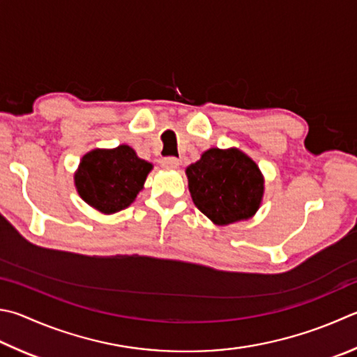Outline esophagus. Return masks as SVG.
<instances>
[{"instance_id": "1", "label": "esophagus", "mask_w": 357, "mask_h": 357, "mask_svg": "<svg viewBox=\"0 0 357 357\" xmlns=\"http://www.w3.org/2000/svg\"><path fill=\"white\" fill-rule=\"evenodd\" d=\"M160 165L167 168V170H176L179 167V160L176 158H164L160 160Z\"/></svg>"}]
</instances>
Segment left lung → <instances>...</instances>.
Returning <instances> with one entry per match:
<instances>
[{"instance_id":"8db88e82","label":"left lung","mask_w":357,"mask_h":357,"mask_svg":"<svg viewBox=\"0 0 357 357\" xmlns=\"http://www.w3.org/2000/svg\"><path fill=\"white\" fill-rule=\"evenodd\" d=\"M193 203L213 225L251 218L262 204L261 168L238 148H211L185 168Z\"/></svg>"}]
</instances>
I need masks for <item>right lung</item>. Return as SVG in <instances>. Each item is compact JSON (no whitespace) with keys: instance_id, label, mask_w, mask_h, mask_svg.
<instances>
[{"instance_id":"obj_1","label":"right lung","mask_w":357,"mask_h":357,"mask_svg":"<svg viewBox=\"0 0 357 357\" xmlns=\"http://www.w3.org/2000/svg\"><path fill=\"white\" fill-rule=\"evenodd\" d=\"M151 170V162L140 159L129 145L95 148L77 165L75 187L90 207L111 215L134 203Z\"/></svg>"}]
</instances>
